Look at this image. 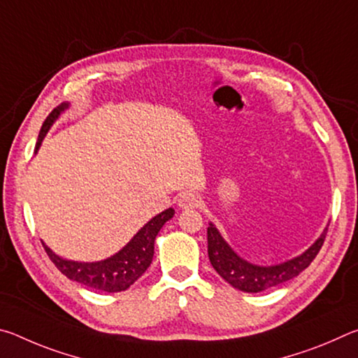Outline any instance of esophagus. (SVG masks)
I'll return each instance as SVG.
<instances>
[{
    "label": "esophagus",
    "mask_w": 358,
    "mask_h": 358,
    "mask_svg": "<svg viewBox=\"0 0 358 358\" xmlns=\"http://www.w3.org/2000/svg\"><path fill=\"white\" fill-rule=\"evenodd\" d=\"M199 205H201V197L194 192H183L178 199V207L183 210L197 208Z\"/></svg>",
    "instance_id": "34e87169"
}]
</instances>
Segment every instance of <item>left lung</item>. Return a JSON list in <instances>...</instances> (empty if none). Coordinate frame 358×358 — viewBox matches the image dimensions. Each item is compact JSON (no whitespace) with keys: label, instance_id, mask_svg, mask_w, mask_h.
Segmentation results:
<instances>
[{"label":"left lung","instance_id":"8db88e82","mask_svg":"<svg viewBox=\"0 0 358 358\" xmlns=\"http://www.w3.org/2000/svg\"><path fill=\"white\" fill-rule=\"evenodd\" d=\"M329 227H325L324 234L316 240L310 250H306L301 256L295 257L280 265L260 266L246 262L232 251L217 229L210 224L207 229L208 238V257L213 268L226 280L230 286L243 290V292H262L265 289L280 286L292 278L299 276L306 266L317 256L325 241V235Z\"/></svg>","mask_w":358,"mask_h":358}]
</instances>
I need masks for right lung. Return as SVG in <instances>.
Here are the masks:
<instances>
[{"label": "right lung", "mask_w": 358, "mask_h": 358, "mask_svg": "<svg viewBox=\"0 0 358 358\" xmlns=\"http://www.w3.org/2000/svg\"><path fill=\"white\" fill-rule=\"evenodd\" d=\"M64 108H68V104H59L58 107L48 113L44 124H42L38 142H36V150L41 147V142L47 131L50 129L53 121L58 118ZM173 208H167L162 213L156 215L153 220L148 221L145 226L138 230L128 245L123 250L118 251L115 256L108 257L101 262H72L57 256L50 248H47L44 243V250L47 256L55 264L57 268L62 271L64 276L69 280L77 281L90 289L104 290V292H121L126 290L131 284H134L141 278L145 270L148 268L155 254V238L161 227L173 216Z\"/></svg>", "instance_id": "add662e5"}]
</instances>
